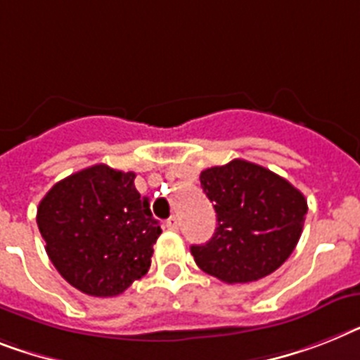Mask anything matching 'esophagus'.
<instances>
[{
    "label": "esophagus",
    "instance_id": "obj_1",
    "mask_svg": "<svg viewBox=\"0 0 360 360\" xmlns=\"http://www.w3.org/2000/svg\"><path fill=\"white\" fill-rule=\"evenodd\" d=\"M165 226L169 228V230H173V231H176L178 230V226H180V222H178V219L176 217H169L167 221H165Z\"/></svg>",
    "mask_w": 360,
    "mask_h": 360
}]
</instances>
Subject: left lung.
<instances>
[{
	"label": "left lung",
	"instance_id": "obj_1",
	"mask_svg": "<svg viewBox=\"0 0 360 360\" xmlns=\"http://www.w3.org/2000/svg\"><path fill=\"white\" fill-rule=\"evenodd\" d=\"M217 213L215 233L193 245L195 263L224 283H248L272 274L298 245L307 200L285 178L246 160L200 173Z\"/></svg>",
	"mask_w": 360,
	"mask_h": 360
}]
</instances>
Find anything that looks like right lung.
Wrapping results in <instances>:
<instances>
[{
    "label": "right lung",
    "mask_w": 360,
    "mask_h": 360,
    "mask_svg": "<svg viewBox=\"0 0 360 360\" xmlns=\"http://www.w3.org/2000/svg\"><path fill=\"white\" fill-rule=\"evenodd\" d=\"M134 178L99 163L56 182L38 204L49 259L88 296H117L150 266L162 228Z\"/></svg>",
    "instance_id": "right-lung-1"
}]
</instances>
